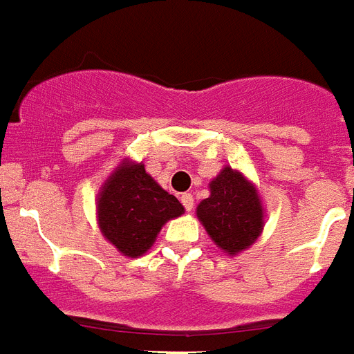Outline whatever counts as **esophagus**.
<instances>
[{"mask_svg": "<svg viewBox=\"0 0 354 354\" xmlns=\"http://www.w3.org/2000/svg\"><path fill=\"white\" fill-rule=\"evenodd\" d=\"M182 203L183 207H185L187 212H191V210L194 209V198H192V194H189V192L182 194Z\"/></svg>", "mask_w": 354, "mask_h": 354, "instance_id": "esophagus-1", "label": "esophagus"}]
</instances>
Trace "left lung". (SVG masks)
I'll return each instance as SVG.
<instances>
[{
	"instance_id": "left-lung-1",
	"label": "left lung",
	"mask_w": 354,
	"mask_h": 354,
	"mask_svg": "<svg viewBox=\"0 0 354 354\" xmlns=\"http://www.w3.org/2000/svg\"><path fill=\"white\" fill-rule=\"evenodd\" d=\"M209 198L196 207V216L209 237L227 255H239L254 245L264 228L263 200L252 180L230 165L209 183Z\"/></svg>"
}]
</instances>
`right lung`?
Segmentation results:
<instances>
[{
    "mask_svg": "<svg viewBox=\"0 0 354 354\" xmlns=\"http://www.w3.org/2000/svg\"><path fill=\"white\" fill-rule=\"evenodd\" d=\"M185 212L145 172L144 163L124 158L106 178L97 194V223L106 241L126 257H140L154 245L169 219Z\"/></svg>",
    "mask_w": 354,
    "mask_h": 354,
    "instance_id": "obj_1",
    "label": "right lung"
}]
</instances>
